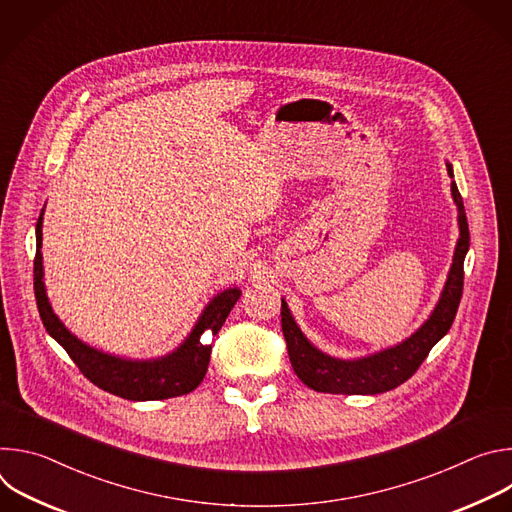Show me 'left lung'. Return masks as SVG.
I'll return each instance as SVG.
<instances>
[{"label": "left lung", "instance_id": "8db88e82", "mask_svg": "<svg viewBox=\"0 0 512 512\" xmlns=\"http://www.w3.org/2000/svg\"><path fill=\"white\" fill-rule=\"evenodd\" d=\"M446 168L452 178V198L458 206L460 237L440 300H437L429 318L409 338L360 358H336L322 352L308 340L291 316L287 302L281 298V330L287 342L291 367L310 389L334 395H377L391 391L405 383L419 369L429 350L448 334L462 298L464 259L470 247V231L464 202L454 182V168L450 162H446Z\"/></svg>", "mask_w": 512, "mask_h": 512}]
</instances>
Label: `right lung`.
I'll list each match as a JSON object with an SVG mask.
<instances>
[{
    "label": "right lung",
    "mask_w": 512,
    "mask_h": 512,
    "mask_svg": "<svg viewBox=\"0 0 512 512\" xmlns=\"http://www.w3.org/2000/svg\"><path fill=\"white\" fill-rule=\"evenodd\" d=\"M44 208L36 225V259H34V294L38 312L46 332L75 360L81 373L99 389L129 399V401H158L180 397L194 391L208 369L212 346L204 342L206 334H218L233 306L241 298L239 287H227L216 294L198 316L190 334L172 352L158 358H123L103 352L77 334H72L54 314L44 285L42 265V221Z\"/></svg>",
    "instance_id": "obj_1"
}]
</instances>
